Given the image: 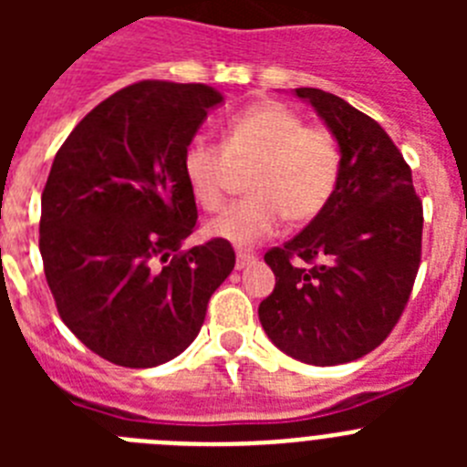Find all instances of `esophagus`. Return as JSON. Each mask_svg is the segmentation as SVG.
Instances as JSON below:
<instances>
[{
  "label": "esophagus",
  "instance_id": "34e87169",
  "mask_svg": "<svg viewBox=\"0 0 467 467\" xmlns=\"http://www.w3.org/2000/svg\"><path fill=\"white\" fill-rule=\"evenodd\" d=\"M253 262H254V254L243 253V250H238V254H236V269H245L247 264H253Z\"/></svg>",
  "mask_w": 467,
  "mask_h": 467
}]
</instances>
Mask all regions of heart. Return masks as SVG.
Here are the masks:
<instances>
[{
  "instance_id": "obj_1",
  "label": "heart",
  "mask_w": 467,
  "mask_h": 467,
  "mask_svg": "<svg viewBox=\"0 0 467 467\" xmlns=\"http://www.w3.org/2000/svg\"><path fill=\"white\" fill-rule=\"evenodd\" d=\"M245 189L253 192L226 205L208 222V236L247 247L271 236L287 220L308 222L332 201L341 175L339 142L329 130L306 126L280 102H262L226 123L224 144L193 138L182 172L193 201L217 210L224 198L231 166H250Z\"/></svg>"
}]
</instances>
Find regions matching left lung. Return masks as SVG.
<instances>
[{
    "label": "left lung",
    "mask_w": 467,
    "mask_h": 467,
    "mask_svg": "<svg viewBox=\"0 0 467 467\" xmlns=\"http://www.w3.org/2000/svg\"><path fill=\"white\" fill-rule=\"evenodd\" d=\"M295 95L339 142L341 175L323 213L264 254L275 287L259 304V323L295 360L344 365L377 348L410 301L423 205L407 161L374 119L320 88Z\"/></svg>",
    "instance_id": "left-lung-1"
}]
</instances>
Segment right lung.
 Here are the masks:
<instances>
[{
  "mask_svg": "<svg viewBox=\"0 0 467 467\" xmlns=\"http://www.w3.org/2000/svg\"><path fill=\"white\" fill-rule=\"evenodd\" d=\"M222 93L140 81L88 111L41 193L39 253L63 323L93 353L144 369L192 344L234 271L231 243L180 250L196 226L182 159Z\"/></svg>",
  "mask_w": 467,
  "mask_h": 467,
  "instance_id": "add662e5",
  "label": "right lung"
}]
</instances>
